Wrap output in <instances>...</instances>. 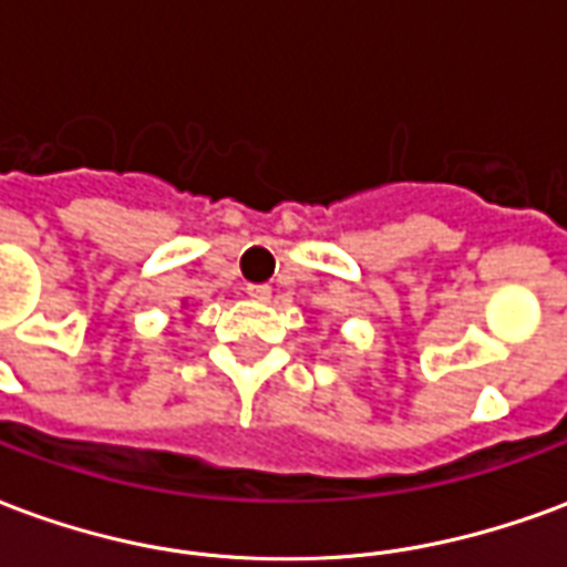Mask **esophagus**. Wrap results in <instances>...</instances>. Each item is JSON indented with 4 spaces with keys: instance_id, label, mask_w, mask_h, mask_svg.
<instances>
[{
    "instance_id": "obj_1",
    "label": "esophagus",
    "mask_w": 567,
    "mask_h": 567,
    "mask_svg": "<svg viewBox=\"0 0 567 567\" xmlns=\"http://www.w3.org/2000/svg\"><path fill=\"white\" fill-rule=\"evenodd\" d=\"M246 295L251 297L255 303H267V300L272 297V291H270V285H248Z\"/></svg>"
}]
</instances>
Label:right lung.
<instances>
[{"instance_id":"obj_1","label":"right lung","mask_w":567,"mask_h":567,"mask_svg":"<svg viewBox=\"0 0 567 567\" xmlns=\"http://www.w3.org/2000/svg\"><path fill=\"white\" fill-rule=\"evenodd\" d=\"M182 307H185V300H182Z\"/></svg>"}]
</instances>
